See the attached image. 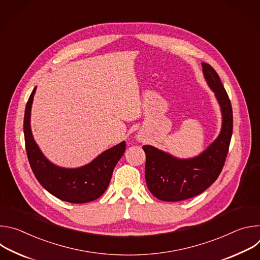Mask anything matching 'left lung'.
Segmentation results:
<instances>
[{
    "instance_id": "1",
    "label": "left lung",
    "mask_w": 260,
    "mask_h": 260,
    "mask_svg": "<svg viewBox=\"0 0 260 260\" xmlns=\"http://www.w3.org/2000/svg\"><path fill=\"white\" fill-rule=\"evenodd\" d=\"M202 67L222 110V129L205 152L191 159H177L152 146H143L147 187L160 201L179 202L204 192L219 177L229 153L234 121L231 100L213 67L207 62Z\"/></svg>"
}]
</instances>
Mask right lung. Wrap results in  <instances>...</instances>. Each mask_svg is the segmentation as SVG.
<instances>
[{
	"label": "right lung",
	"instance_id": "add662e5",
	"mask_svg": "<svg viewBox=\"0 0 260 260\" xmlns=\"http://www.w3.org/2000/svg\"><path fill=\"white\" fill-rule=\"evenodd\" d=\"M36 87L25 106L23 133L25 150L31 171L42 186L57 199L83 204L99 199L108 188L113 170L125 151L122 142L79 169H61L49 162L35 143L29 125L30 108Z\"/></svg>",
	"mask_w": 260,
	"mask_h": 260
}]
</instances>
